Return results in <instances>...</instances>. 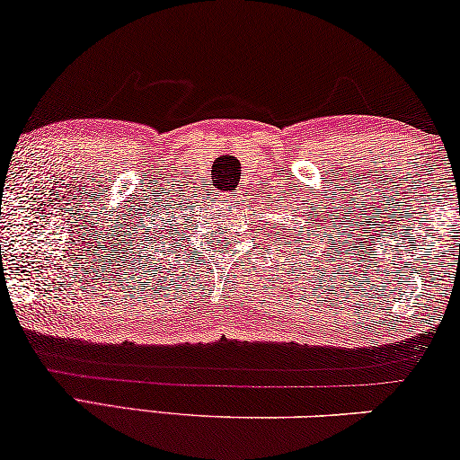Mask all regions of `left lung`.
Wrapping results in <instances>:
<instances>
[{
    "instance_id": "1",
    "label": "left lung",
    "mask_w": 460,
    "mask_h": 460,
    "mask_svg": "<svg viewBox=\"0 0 460 460\" xmlns=\"http://www.w3.org/2000/svg\"><path fill=\"white\" fill-rule=\"evenodd\" d=\"M280 225H283V223H280ZM277 233H279V231H277Z\"/></svg>"
}]
</instances>
